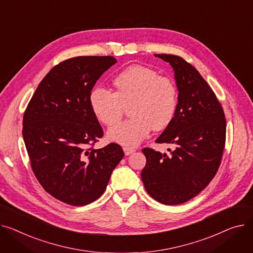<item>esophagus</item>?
I'll return each mask as SVG.
<instances>
[{"mask_svg": "<svg viewBox=\"0 0 253 253\" xmlns=\"http://www.w3.org/2000/svg\"><path fill=\"white\" fill-rule=\"evenodd\" d=\"M124 151H125V154L126 155H129L131 153H133L136 151L135 148H129V147H124Z\"/></svg>", "mask_w": 253, "mask_h": 253, "instance_id": "obj_1", "label": "esophagus"}]
</instances>
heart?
Masks as SVG:
<instances>
[{
  "instance_id": "b5f03b06",
  "label": "heart",
  "mask_w": 253,
  "mask_h": 253,
  "mask_svg": "<svg viewBox=\"0 0 253 253\" xmlns=\"http://www.w3.org/2000/svg\"><path fill=\"white\" fill-rule=\"evenodd\" d=\"M115 92L94 87L90 106L102 124L113 126L121 121L125 108L130 120L107 131L108 140L124 146L139 144L152 128L160 130L170 125L177 109L179 92L174 82L142 65H131L114 78Z\"/></svg>"
}]
</instances>
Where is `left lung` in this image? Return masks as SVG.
Instances as JSON below:
<instances>
[{
	"mask_svg": "<svg viewBox=\"0 0 253 253\" xmlns=\"http://www.w3.org/2000/svg\"><path fill=\"white\" fill-rule=\"evenodd\" d=\"M173 69L179 103L170 125L156 139L173 144L170 155L150 148L141 176L156 201L176 205L198 195L214 177L226 142V118L211 87L197 69L175 55L155 54Z\"/></svg>",
	"mask_w": 253,
	"mask_h": 253,
	"instance_id": "1",
	"label": "left lung"
}]
</instances>
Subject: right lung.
<instances>
[{
  "mask_svg": "<svg viewBox=\"0 0 253 253\" xmlns=\"http://www.w3.org/2000/svg\"><path fill=\"white\" fill-rule=\"evenodd\" d=\"M115 63L111 56L59 63L40 83L23 115L22 135L36 177L49 194L73 206L98 199L125 155L115 143L88 148L103 137L90 94Z\"/></svg>",
  "mask_w": 253,
  "mask_h": 253,
  "instance_id": "1",
  "label": "right lung"
}]
</instances>
